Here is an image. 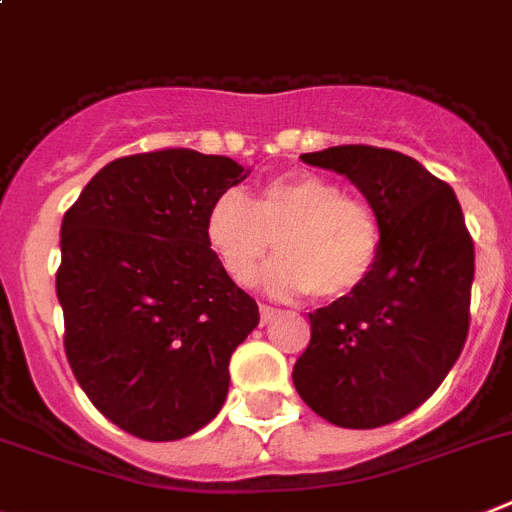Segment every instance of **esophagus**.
<instances>
[{
  "label": "esophagus",
  "instance_id": "1",
  "mask_svg": "<svg viewBox=\"0 0 512 512\" xmlns=\"http://www.w3.org/2000/svg\"><path fill=\"white\" fill-rule=\"evenodd\" d=\"M259 316H261V323H269L274 316H277V310H274L272 305H259Z\"/></svg>",
  "mask_w": 512,
  "mask_h": 512
}]
</instances>
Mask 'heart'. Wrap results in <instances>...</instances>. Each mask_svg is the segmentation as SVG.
I'll list each match as a JSON object with an SVG mask.
<instances>
[{"label": "heart", "mask_w": 512, "mask_h": 512, "mask_svg": "<svg viewBox=\"0 0 512 512\" xmlns=\"http://www.w3.org/2000/svg\"><path fill=\"white\" fill-rule=\"evenodd\" d=\"M204 235L238 285H251L277 246L282 259L266 272V287L279 295L310 292L318 300L360 290L383 251V225L373 204L308 170L261 183L251 202L235 191L220 194L207 209Z\"/></svg>", "instance_id": "b5f03b06"}]
</instances>
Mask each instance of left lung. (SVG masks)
Instances as JSON below:
<instances>
[{"label": "left lung", "instance_id": "obj_1", "mask_svg": "<svg viewBox=\"0 0 512 512\" xmlns=\"http://www.w3.org/2000/svg\"><path fill=\"white\" fill-rule=\"evenodd\" d=\"M347 176L375 207L383 251L357 292L308 313L300 399L339 427L370 430L435 393L469 336L474 240L456 194L409 155L339 144L300 155Z\"/></svg>", "mask_w": 512, "mask_h": 512}]
</instances>
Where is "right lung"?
<instances>
[{"label":"right lung","mask_w":512,"mask_h":512,"mask_svg":"<svg viewBox=\"0 0 512 512\" xmlns=\"http://www.w3.org/2000/svg\"><path fill=\"white\" fill-rule=\"evenodd\" d=\"M243 165L186 147L108 163L61 222L56 295L74 378L134 438H186L225 404L230 357L259 305L204 235Z\"/></svg>","instance_id":"right-lung-1"}]
</instances>
